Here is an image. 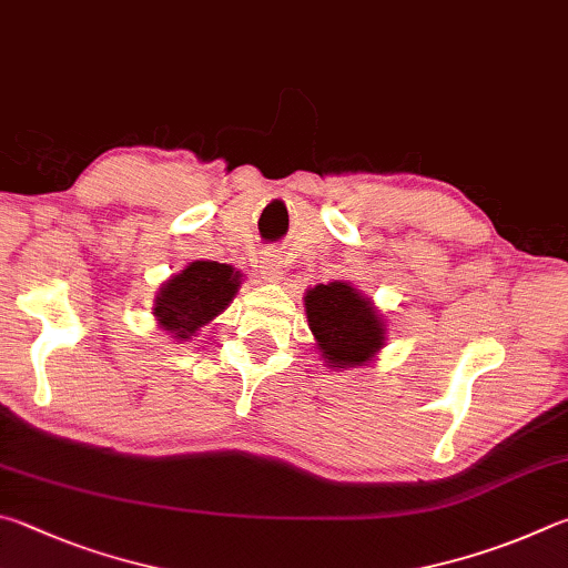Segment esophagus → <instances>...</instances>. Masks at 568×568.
Instances as JSON below:
<instances>
[{
  "mask_svg": "<svg viewBox=\"0 0 568 568\" xmlns=\"http://www.w3.org/2000/svg\"><path fill=\"white\" fill-rule=\"evenodd\" d=\"M258 274L266 282H276V278H282V262H278V256L266 252L262 258H258Z\"/></svg>",
  "mask_w": 568,
  "mask_h": 568,
  "instance_id": "esophagus-1",
  "label": "esophagus"
}]
</instances>
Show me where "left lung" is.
<instances>
[{"mask_svg":"<svg viewBox=\"0 0 568 568\" xmlns=\"http://www.w3.org/2000/svg\"><path fill=\"white\" fill-rule=\"evenodd\" d=\"M306 320L329 366H362L384 346V324L374 306L344 282L320 284L304 296Z\"/></svg>","mask_w":568,"mask_h":568,"instance_id":"8db88e82","label":"left lung"}]
</instances>
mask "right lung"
Wrapping results in <instances>:
<instances>
[{
	"instance_id": "1",
	"label": "right lung",
	"mask_w": 568,
	"mask_h": 568,
	"mask_svg": "<svg viewBox=\"0 0 568 568\" xmlns=\"http://www.w3.org/2000/svg\"><path fill=\"white\" fill-rule=\"evenodd\" d=\"M239 272L219 262H192L169 278L156 296L154 316L176 339H189L219 312H224L239 290Z\"/></svg>"
}]
</instances>
